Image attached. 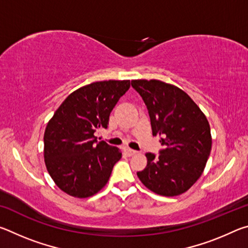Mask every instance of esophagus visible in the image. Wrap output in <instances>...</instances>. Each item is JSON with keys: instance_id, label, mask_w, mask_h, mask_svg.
Listing matches in <instances>:
<instances>
[{"instance_id": "34e87169", "label": "esophagus", "mask_w": 248, "mask_h": 248, "mask_svg": "<svg viewBox=\"0 0 248 248\" xmlns=\"http://www.w3.org/2000/svg\"><path fill=\"white\" fill-rule=\"evenodd\" d=\"M124 153L127 154L128 156H132V155H136V154H137V151H134V150H132V149L127 148V149H124Z\"/></svg>"}]
</instances>
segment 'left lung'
I'll return each instance as SVG.
<instances>
[{"label":"left lung","instance_id":"8db88e82","mask_svg":"<svg viewBox=\"0 0 248 248\" xmlns=\"http://www.w3.org/2000/svg\"><path fill=\"white\" fill-rule=\"evenodd\" d=\"M131 85L146 105L153 136L164 146L158 156L145 154L148 164L138 177L157 195H182L202 175L211 152L207 117L177 86L158 79H133Z\"/></svg>","mask_w":248,"mask_h":248}]
</instances>
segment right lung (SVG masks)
Wrapping results in <instances>:
<instances>
[{
  "label": "right lung",
  "instance_id": "add662e5",
  "mask_svg": "<svg viewBox=\"0 0 248 248\" xmlns=\"http://www.w3.org/2000/svg\"><path fill=\"white\" fill-rule=\"evenodd\" d=\"M129 87V79L79 87L48 121L44 134L45 164L65 194L87 198L106 186L121 152L105 141L97 142L95 132L107 128L109 115Z\"/></svg>",
  "mask_w": 248,
  "mask_h": 248
}]
</instances>
